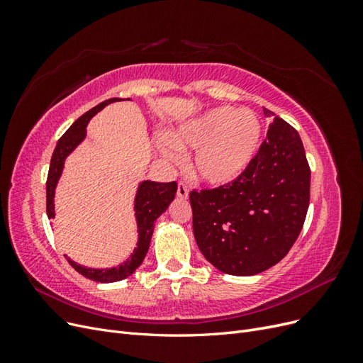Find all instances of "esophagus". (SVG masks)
<instances>
[{
  "label": "esophagus",
  "instance_id": "esophagus-1",
  "mask_svg": "<svg viewBox=\"0 0 363 363\" xmlns=\"http://www.w3.org/2000/svg\"><path fill=\"white\" fill-rule=\"evenodd\" d=\"M188 195H189L188 186H186L183 182H180L177 186V196H180V199H188Z\"/></svg>",
  "mask_w": 363,
  "mask_h": 363
}]
</instances>
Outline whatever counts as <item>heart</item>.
Wrapping results in <instances>:
<instances>
[{"instance_id":"1","label":"heart","mask_w":363,"mask_h":363,"mask_svg":"<svg viewBox=\"0 0 363 363\" xmlns=\"http://www.w3.org/2000/svg\"><path fill=\"white\" fill-rule=\"evenodd\" d=\"M262 138L263 125L256 112L221 106L186 121L171 140H162L160 150L172 160L180 157L179 150H196L192 160L195 177L206 184L223 186L247 171L257 156Z\"/></svg>"}]
</instances>
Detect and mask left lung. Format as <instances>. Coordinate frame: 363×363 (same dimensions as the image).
<instances>
[{"instance_id": "left-lung-1", "label": "left lung", "mask_w": 363, "mask_h": 363, "mask_svg": "<svg viewBox=\"0 0 363 363\" xmlns=\"http://www.w3.org/2000/svg\"><path fill=\"white\" fill-rule=\"evenodd\" d=\"M274 116L247 171L215 189L192 191L194 236L203 256L230 276H255L279 263L298 238L311 200L301 138Z\"/></svg>"}]
</instances>
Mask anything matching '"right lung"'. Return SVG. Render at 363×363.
Segmentation results:
<instances>
[{"mask_svg":"<svg viewBox=\"0 0 363 363\" xmlns=\"http://www.w3.org/2000/svg\"><path fill=\"white\" fill-rule=\"evenodd\" d=\"M115 101H121L119 98H111L95 106L91 111H87L84 115H82L75 123L65 131L63 136L59 139L56 148H54L48 179H47V215L48 218H54V194H56V186L59 183V179L62 175L65 160L71 155V152L79 147L86 138V127L89 124V121L100 112L103 108ZM175 192H177V183H159L145 180L140 182L135 196V216L138 224V244L136 248L131 252L130 257L121 263L119 267L115 268H104V269H95V268H86L83 265H79L74 260L68 257L69 265L80 272L86 279H91L98 283H112L119 281L130 277L144 262L152 232H155L156 219L167 211L168 206L172 203Z\"/></svg>","mask_w":363,"mask_h":363,"instance_id":"right-lung-1","label":"right lung"}]
</instances>
